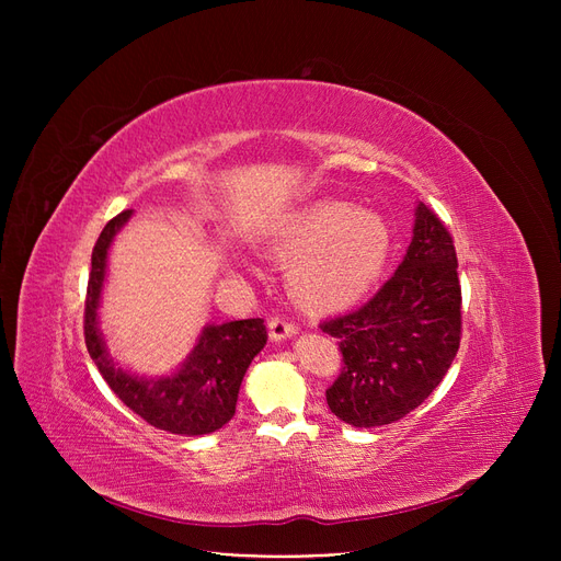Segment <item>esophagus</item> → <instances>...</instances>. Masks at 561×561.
<instances>
[{
    "label": "esophagus",
    "mask_w": 561,
    "mask_h": 561,
    "mask_svg": "<svg viewBox=\"0 0 561 561\" xmlns=\"http://www.w3.org/2000/svg\"><path fill=\"white\" fill-rule=\"evenodd\" d=\"M268 330H271V339L277 343V341H284V339H293L298 334V328L293 325L290 320L286 318H271L268 322Z\"/></svg>",
    "instance_id": "1"
}]
</instances>
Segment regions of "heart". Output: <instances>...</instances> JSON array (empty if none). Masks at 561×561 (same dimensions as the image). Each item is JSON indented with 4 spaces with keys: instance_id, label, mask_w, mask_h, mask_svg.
<instances>
[{
    "instance_id": "b5f03b06",
    "label": "heart",
    "mask_w": 561,
    "mask_h": 561,
    "mask_svg": "<svg viewBox=\"0 0 561 561\" xmlns=\"http://www.w3.org/2000/svg\"><path fill=\"white\" fill-rule=\"evenodd\" d=\"M288 263V286L320 309L359 302L379 282L393 252L389 220L347 199H316L282 216L263 241Z\"/></svg>"
}]
</instances>
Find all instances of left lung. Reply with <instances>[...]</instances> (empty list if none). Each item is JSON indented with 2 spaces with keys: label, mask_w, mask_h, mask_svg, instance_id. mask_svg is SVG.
<instances>
[{
  "label": "left lung",
  "mask_w": 561,
  "mask_h": 561,
  "mask_svg": "<svg viewBox=\"0 0 561 561\" xmlns=\"http://www.w3.org/2000/svg\"><path fill=\"white\" fill-rule=\"evenodd\" d=\"M393 277L359 309L322 322L341 341L343 370L328 389L352 427L389 425L414 411L448 373L461 334V288L448 229L423 202Z\"/></svg>",
  "instance_id": "left-lung-1"
}]
</instances>
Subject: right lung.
I'll use <instances>...</instances> for the list:
<instances>
[{
	"label": "right lung",
	"mask_w": 561,
	"mask_h": 561,
	"mask_svg": "<svg viewBox=\"0 0 561 561\" xmlns=\"http://www.w3.org/2000/svg\"><path fill=\"white\" fill-rule=\"evenodd\" d=\"M134 211H123L106 222L91 259L83 334L88 355L100 368L111 391L134 414L150 425L184 436L220 430L236 414L241 381L268 334L261 318L204 325L188 357L172 373L145 377L125 370L111 355L100 332V300L106 282L108 250Z\"/></svg>",
	"instance_id": "1"
}]
</instances>
